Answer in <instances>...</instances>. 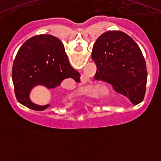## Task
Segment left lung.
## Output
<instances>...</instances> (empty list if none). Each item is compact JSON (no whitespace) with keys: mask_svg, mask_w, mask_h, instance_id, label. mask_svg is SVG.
Masks as SVG:
<instances>
[{"mask_svg":"<svg viewBox=\"0 0 161 161\" xmlns=\"http://www.w3.org/2000/svg\"><path fill=\"white\" fill-rule=\"evenodd\" d=\"M92 59L97 66V80L111 84L133 105L143 100L146 63L140 48L126 33L110 31L100 35L93 47Z\"/></svg>","mask_w":161,"mask_h":161,"instance_id":"obj_1","label":"left lung"}]
</instances>
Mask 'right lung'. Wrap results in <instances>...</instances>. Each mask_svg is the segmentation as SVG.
Instances as JSON below:
<instances>
[{
    "instance_id": "obj_1",
    "label": "right lung",
    "mask_w": 161,
    "mask_h": 161,
    "mask_svg": "<svg viewBox=\"0 0 161 161\" xmlns=\"http://www.w3.org/2000/svg\"><path fill=\"white\" fill-rule=\"evenodd\" d=\"M79 72L72 68L59 39L50 35H39L25 41L14 59L12 79L19 103L34 110H44L30 100V92L35 85L48 89L57 87L67 78L76 80Z\"/></svg>"
}]
</instances>
